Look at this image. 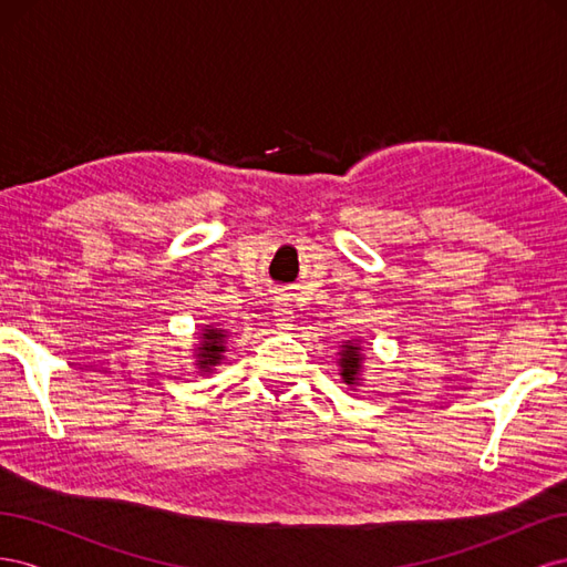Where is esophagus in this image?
Masks as SVG:
<instances>
[{"instance_id": "obj_1", "label": "esophagus", "mask_w": 567, "mask_h": 567, "mask_svg": "<svg viewBox=\"0 0 567 567\" xmlns=\"http://www.w3.org/2000/svg\"><path fill=\"white\" fill-rule=\"evenodd\" d=\"M274 317H277L279 326H290L296 321V307L290 302H279L274 307Z\"/></svg>"}]
</instances>
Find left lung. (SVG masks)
<instances>
[{
    "label": "left lung",
    "mask_w": 567,
    "mask_h": 567,
    "mask_svg": "<svg viewBox=\"0 0 567 567\" xmlns=\"http://www.w3.org/2000/svg\"><path fill=\"white\" fill-rule=\"evenodd\" d=\"M338 375L340 381L346 383L350 390H357L362 385V375H364V340L362 338H350L342 340V346H338Z\"/></svg>",
    "instance_id": "left-lung-1"
}]
</instances>
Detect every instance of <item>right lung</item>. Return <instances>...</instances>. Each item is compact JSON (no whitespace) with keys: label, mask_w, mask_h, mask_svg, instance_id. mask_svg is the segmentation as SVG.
<instances>
[{"label":"right lung","mask_w":567,"mask_h":567,"mask_svg":"<svg viewBox=\"0 0 567 567\" xmlns=\"http://www.w3.org/2000/svg\"><path fill=\"white\" fill-rule=\"evenodd\" d=\"M229 329L221 323H203L196 333V348H194V369L200 375L215 373V369L225 362V354L229 352Z\"/></svg>","instance_id":"obj_1"}]
</instances>
